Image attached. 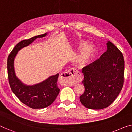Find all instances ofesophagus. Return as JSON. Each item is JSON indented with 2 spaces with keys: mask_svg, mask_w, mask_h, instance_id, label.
Here are the masks:
<instances>
[{
  "mask_svg": "<svg viewBox=\"0 0 132 132\" xmlns=\"http://www.w3.org/2000/svg\"><path fill=\"white\" fill-rule=\"evenodd\" d=\"M60 77L62 80V83L64 85H73L82 80L81 73L73 68L70 69L68 71L62 73Z\"/></svg>",
  "mask_w": 132,
  "mask_h": 132,
  "instance_id": "1",
  "label": "esophagus"
}]
</instances>
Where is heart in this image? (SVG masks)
Here are the masks:
<instances>
[{"mask_svg": "<svg viewBox=\"0 0 132 132\" xmlns=\"http://www.w3.org/2000/svg\"><path fill=\"white\" fill-rule=\"evenodd\" d=\"M87 43L88 41L85 40H80L79 43V48L84 47L76 58V62L79 66H84L87 64L95 53V47L92 44H87Z\"/></svg>", "mask_w": 132, "mask_h": 132, "instance_id": "1", "label": "heart"}]
</instances>
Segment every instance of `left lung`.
I'll list each match as a JSON object with an SVG mask.
<instances>
[{
    "instance_id": "8db88e82",
    "label": "left lung",
    "mask_w": 132,
    "mask_h": 132,
    "mask_svg": "<svg viewBox=\"0 0 132 132\" xmlns=\"http://www.w3.org/2000/svg\"><path fill=\"white\" fill-rule=\"evenodd\" d=\"M99 59L82 69L85 87L80 96L82 105L90 109L109 107L116 99L124 84L125 60L122 53L110 41Z\"/></svg>"
}]
</instances>
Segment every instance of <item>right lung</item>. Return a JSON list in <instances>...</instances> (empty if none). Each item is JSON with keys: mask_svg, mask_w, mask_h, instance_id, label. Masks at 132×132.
Wrapping results in <instances>:
<instances>
[{"mask_svg": "<svg viewBox=\"0 0 132 132\" xmlns=\"http://www.w3.org/2000/svg\"><path fill=\"white\" fill-rule=\"evenodd\" d=\"M47 33L21 41L16 45L7 58V75L11 90L25 105L34 109L46 108L50 105L59 93L57 86L59 74L51 76L44 81L33 85H27L17 78L15 72L14 60L18 52L28 46L37 38L46 36Z\"/></svg>", "mask_w": 132, "mask_h": 132, "instance_id": "right-lung-1", "label": "right lung"}]
</instances>
